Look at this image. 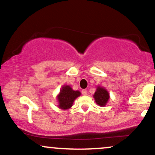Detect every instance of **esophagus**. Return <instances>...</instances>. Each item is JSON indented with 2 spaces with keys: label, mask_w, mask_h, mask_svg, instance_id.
I'll return each mask as SVG.
<instances>
[{
  "label": "esophagus",
  "mask_w": 155,
  "mask_h": 155,
  "mask_svg": "<svg viewBox=\"0 0 155 155\" xmlns=\"http://www.w3.org/2000/svg\"><path fill=\"white\" fill-rule=\"evenodd\" d=\"M81 93H82L83 95H87V90H82V91H81Z\"/></svg>",
  "instance_id": "1"
}]
</instances>
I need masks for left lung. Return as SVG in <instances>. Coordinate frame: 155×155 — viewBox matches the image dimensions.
<instances>
[{"instance_id": "8db88e82", "label": "left lung", "mask_w": 155, "mask_h": 155, "mask_svg": "<svg viewBox=\"0 0 155 155\" xmlns=\"http://www.w3.org/2000/svg\"><path fill=\"white\" fill-rule=\"evenodd\" d=\"M94 98H95L96 104L101 106H104L109 99V94L104 88L98 87L97 91L95 92Z\"/></svg>"}]
</instances>
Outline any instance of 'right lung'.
Instances as JSON below:
<instances>
[{
    "label": "right lung",
    "mask_w": 155,
    "mask_h": 155,
    "mask_svg": "<svg viewBox=\"0 0 155 155\" xmlns=\"http://www.w3.org/2000/svg\"><path fill=\"white\" fill-rule=\"evenodd\" d=\"M81 95L79 91H74L69 86H64L58 96L59 107L62 109H68L72 106L73 103L77 97Z\"/></svg>",
    "instance_id": "add662e5"
}]
</instances>
